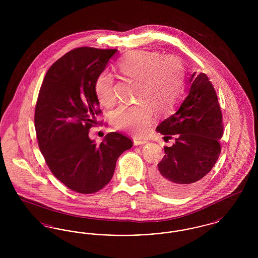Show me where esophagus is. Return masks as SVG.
<instances>
[{"label": "esophagus", "instance_id": "1", "mask_svg": "<svg viewBox=\"0 0 258 258\" xmlns=\"http://www.w3.org/2000/svg\"><path fill=\"white\" fill-rule=\"evenodd\" d=\"M147 141L144 140V139H135V145H143V144H146Z\"/></svg>", "mask_w": 258, "mask_h": 258}]
</instances>
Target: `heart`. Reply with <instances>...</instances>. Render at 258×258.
Here are the masks:
<instances>
[{
  "instance_id": "1",
  "label": "heart",
  "mask_w": 258,
  "mask_h": 258,
  "mask_svg": "<svg viewBox=\"0 0 258 258\" xmlns=\"http://www.w3.org/2000/svg\"><path fill=\"white\" fill-rule=\"evenodd\" d=\"M123 76L137 81L135 104H122L112 113V122L135 135L145 134L154 119V111L165 113L174 107L183 84V66L174 56L156 51H134L118 61ZM95 93L104 106L115 103L114 79L108 72L98 74Z\"/></svg>"
}]
</instances>
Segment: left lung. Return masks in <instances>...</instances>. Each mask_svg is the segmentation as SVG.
<instances>
[{
  "instance_id": "obj_1",
  "label": "left lung",
  "mask_w": 258,
  "mask_h": 258,
  "mask_svg": "<svg viewBox=\"0 0 258 258\" xmlns=\"http://www.w3.org/2000/svg\"><path fill=\"white\" fill-rule=\"evenodd\" d=\"M185 81L180 106L157 127L164 137H175L151 176L155 187L170 197L188 194L211 171L220 157L223 135L221 106L208 76L196 72Z\"/></svg>"
}]
</instances>
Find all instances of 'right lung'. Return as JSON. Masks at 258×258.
I'll return each mask as SVG.
<instances>
[{
  "mask_svg": "<svg viewBox=\"0 0 258 258\" xmlns=\"http://www.w3.org/2000/svg\"><path fill=\"white\" fill-rule=\"evenodd\" d=\"M117 49L79 47L51 67L40 87L35 127L39 150L53 175L79 194H94L110 182L116 161L133 141L109 133L98 145L89 137L97 124L95 81Z\"/></svg>",
  "mask_w": 258,
  "mask_h": 258,
  "instance_id": "1",
  "label": "right lung"
}]
</instances>
